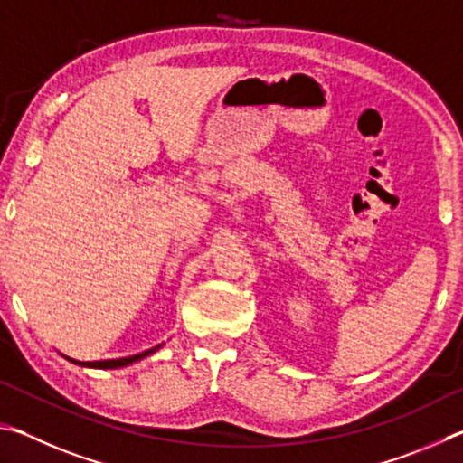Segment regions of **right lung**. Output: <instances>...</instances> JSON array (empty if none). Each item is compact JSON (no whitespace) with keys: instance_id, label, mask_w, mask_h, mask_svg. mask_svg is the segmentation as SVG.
<instances>
[{"instance_id":"right-lung-1","label":"right lung","mask_w":463,"mask_h":463,"mask_svg":"<svg viewBox=\"0 0 463 463\" xmlns=\"http://www.w3.org/2000/svg\"><path fill=\"white\" fill-rule=\"evenodd\" d=\"M159 347H161V345H156V347L145 351V354H138V355H132V357H122V359H106V362H75V359H69V357L67 359H69V362L80 364V365H85V367H101V370H114V367H122V365H128L132 362H138V359L155 354V351Z\"/></svg>"}]
</instances>
